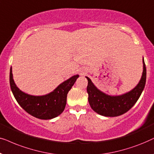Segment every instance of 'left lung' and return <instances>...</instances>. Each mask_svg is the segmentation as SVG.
<instances>
[{
    "instance_id": "8db88e82",
    "label": "left lung",
    "mask_w": 154,
    "mask_h": 154,
    "mask_svg": "<svg viewBox=\"0 0 154 154\" xmlns=\"http://www.w3.org/2000/svg\"><path fill=\"white\" fill-rule=\"evenodd\" d=\"M141 77L134 89L121 95L112 96L104 93L94 85L88 77L87 88L88 101L91 108L98 114L106 117H116L128 112L136 103L144 89L146 79V69L143 58Z\"/></svg>"
}]
</instances>
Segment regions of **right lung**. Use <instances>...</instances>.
Here are the masks:
<instances>
[{"mask_svg": "<svg viewBox=\"0 0 154 154\" xmlns=\"http://www.w3.org/2000/svg\"><path fill=\"white\" fill-rule=\"evenodd\" d=\"M12 72L11 67L10 85L16 101L26 112L42 120H50L62 113L66 106L67 93L79 77L78 75L72 76L45 95L33 96L24 93L17 87Z\"/></svg>", "mask_w": 154, "mask_h": 154, "instance_id": "right-lung-1", "label": "right lung"}]
</instances>
